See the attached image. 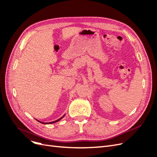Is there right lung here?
Masks as SVG:
<instances>
[{
	"label": "right lung",
	"instance_id": "obj_1",
	"mask_svg": "<svg viewBox=\"0 0 157 157\" xmlns=\"http://www.w3.org/2000/svg\"><path fill=\"white\" fill-rule=\"evenodd\" d=\"M65 115H63L62 117H61L60 118H59V119L58 120H57V121H53V122H49V123H44V122H40V121H39V122H40V123H42V124H52V123H55V122H58L59 121H60L61 119V118H62L63 117H64Z\"/></svg>",
	"mask_w": 157,
	"mask_h": 157
}]
</instances>
